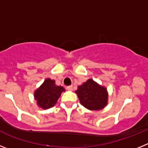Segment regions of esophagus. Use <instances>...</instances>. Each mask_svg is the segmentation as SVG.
<instances>
[{
    "label": "esophagus",
    "instance_id": "esophagus-1",
    "mask_svg": "<svg viewBox=\"0 0 148 148\" xmlns=\"http://www.w3.org/2000/svg\"><path fill=\"white\" fill-rule=\"evenodd\" d=\"M66 89L67 90H73V86H72V85L67 86V87H66Z\"/></svg>",
    "mask_w": 148,
    "mask_h": 148
}]
</instances>
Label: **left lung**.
Masks as SVG:
<instances>
[{
  "label": "left lung",
  "mask_w": 148,
  "mask_h": 148,
  "mask_svg": "<svg viewBox=\"0 0 148 148\" xmlns=\"http://www.w3.org/2000/svg\"><path fill=\"white\" fill-rule=\"evenodd\" d=\"M75 92L81 104L91 110L102 109L108 102V95L106 88L99 85L92 79H89L79 86Z\"/></svg>",
  "instance_id": "obj_1"
}]
</instances>
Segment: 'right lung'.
<instances>
[{
	"label": "right lung",
	"instance_id": "add662e5",
	"mask_svg": "<svg viewBox=\"0 0 148 148\" xmlns=\"http://www.w3.org/2000/svg\"><path fill=\"white\" fill-rule=\"evenodd\" d=\"M64 88L57 86L54 80L46 79L44 84L35 92V100L40 108L48 109L56 104Z\"/></svg>",
	"mask_w": 148,
	"mask_h": 148
}]
</instances>
